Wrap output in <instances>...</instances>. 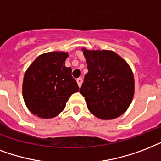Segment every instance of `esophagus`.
<instances>
[{"label": "esophagus", "mask_w": 161, "mask_h": 161, "mask_svg": "<svg viewBox=\"0 0 161 161\" xmlns=\"http://www.w3.org/2000/svg\"><path fill=\"white\" fill-rule=\"evenodd\" d=\"M76 81L78 86H79V87H80V86H81L82 84V78H78V79L76 80Z\"/></svg>", "instance_id": "obj_1"}]
</instances>
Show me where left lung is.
Returning a JSON list of instances; mask_svg holds the SVG:
<instances>
[{"instance_id": "left-lung-1", "label": "left lung", "mask_w": 161, "mask_h": 161, "mask_svg": "<svg viewBox=\"0 0 161 161\" xmlns=\"http://www.w3.org/2000/svg\"><path fill=\"white\" fill-rule=\"evenodd\" d=\"M87 63L80 93L97 118L110 120L125 113L134 95V74L128 64L112 50L81 48Z\"/></svg>"}]
</instances>
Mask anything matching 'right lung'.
<instances>
[{
    "mask_svg": "<svg viewBox=\"0 0 161 161\" xmlns=\"http://www.w3.org/2000/svg\"><path fill=\"white\" fill-rule=\"evenodd\" d=\"M66 52H48L35 58L27 68L22 82V97L27 109L38 118H55L65 108L79 86L65 66Z\"/></svg>",
    "mask_w": 161,
    "mask_h": 161,
    "instance_id": "add662e5",
    "label": "right lung"
}]
</instances>
